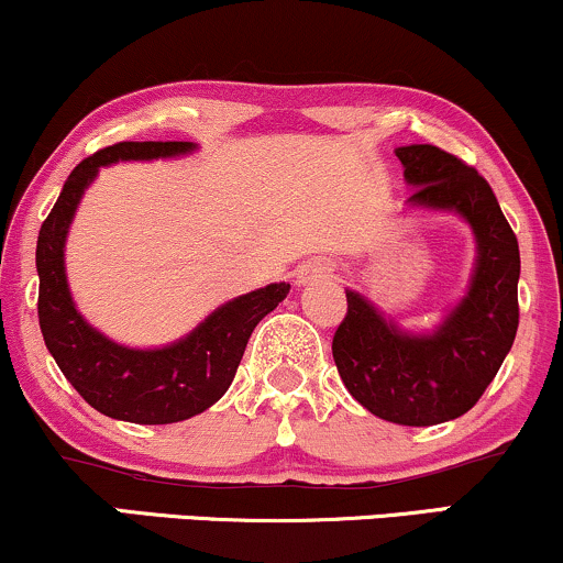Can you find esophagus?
I'll list each match as a JSON object with an SVG mask.
<instances>
[{"instance_id": "esophagus-1", "label": "esophagus", "mask_w": 563, "mask_h": 563, "mask_svg": "<svg viewBox=\"0 0 563 563\" xmlns=\"http://www.w3.org/2000/svg\"><path fill=\"white\" fill-rule=\"evenodd\" d=\"M331 279V266L323 261H305L297 271V284H318Z\"/></svg>"}]
</instances>
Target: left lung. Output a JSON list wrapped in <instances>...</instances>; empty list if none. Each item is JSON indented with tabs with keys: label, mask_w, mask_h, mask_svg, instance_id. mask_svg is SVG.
<instances>
[{
	"label": "left lung",
	"mask_w": 563,
	"mask_h": 563,
	"mask_svg": "<svg viewBox=\"0 0 563 563\" xmlns=\"http://www.w3.org/2000/svg\"><path fill=\"white\" fill-rule=\"evenodd\" d=\"M394 154L415 187L407 208L454 213L473 229L467 292L433 331H407L365 295L346 289V316L331 350L346 391L367 412L397 426H439L475 407L515 344L519 245L473 166L428 143Z\"/></svg>",
	"instance_id": "1"
}]
</instances>
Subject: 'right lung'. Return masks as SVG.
Returning <instances> with one entry per match:
<instances>
[{
	"label": "right lung",
	"mask_w": 563,
	"mask_h": 563,
	"mask_svg": "<svg viewBox=\"0 0 563 563\" xmlns=\"http://www.w3.org/2000/svg\"><path fill=\"white\" fill-rule=\"evenodd\" d=\"M198 151L187 141L117 143L73 169L38 232V323L46 350L75 391L101 415L137 426L196 418L224 397L253 329L289 295V284H266L208 313L196 329L164 346H128L90 325L73 300L65 268L69 224L101 166L156 162Z\"/></svg>",
	"instance_id": "obj_1"
}]
</instances>
